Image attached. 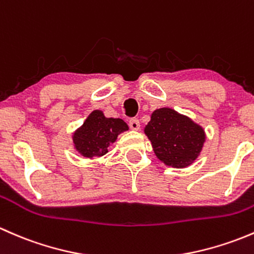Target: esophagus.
<instances>
[{
    "label": "esophagus",
    "mask_w": 254,
    "mask_h": 254,
    "mask_svg": "<svg viewBox=\"0 0 254 254\" xmlns=\"http://www.w3.org/2000/svg\"><path fill=\"white\" fill-rule=\"evenodd\" d=\"M129 125L132 130H135V131L140 130V122H139V119H136V118H132V119H130Z\"/></svg>",
    "instance_id": "34e87169"
}]
</instances>
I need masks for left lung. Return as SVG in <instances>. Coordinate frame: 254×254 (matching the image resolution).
I'll return each instance as SVG.
<instances>
[{"mask_svg": "<svg viewBox=\"0 0 254 254\" xmlns=\"http://www.w3.org/2000/svg\"><path fill=\"white\" fill-rule=\"evenodd\" d=\"M156 157L175 168L190 166L206 140L203 127L172 108L156 109L143 129Z\"/></svg>", "mask_w": 254, "mask_h": 254, "instance_id": "1", "label": "left lung"}]
</instances>
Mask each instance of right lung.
Returning a JSON list of instances; mask_svg holds the SVG:
<instances>
[{
  "label": "right lung",
  "mask_w": 254,
  "mask_h": 254,
  "mask_svg": "<svg viewBox=\"0 0 254 254\" xmlns=\"http://www.w3.org/2000/svg\"><path fill=\"white\" fill-rule=\"evenodd\" d=\"M129 130L127 123L119 118H107L102 111H93L83 124L73 132L75 150L86 158H94L108 152V147L117 141L118 135Z\"/></svg>",
  "instance_id": "1"
}]
</instances>
